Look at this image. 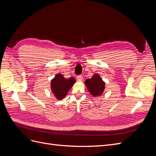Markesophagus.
Here are the masks:
<instances>
[{"mask_svg":"<svg viewBox=\"0 0 156 156\" xmlns=\"http://www.w3.org/2000/svg\"><path fill=\"white\" fill-rule=\"evenodd\" d=\"M77 79L79 81H82L83 80V76H81V75H79V76L77 77Z\"/></svg>","mask_w":156,"mask_h":156,"instance_id":"34e87169","label":"esophagus"}]
</instances>
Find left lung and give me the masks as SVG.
<instances>
[{
	"instance_id": "obj_1",
	"label": "left lung",
	"mask_w": 156,
	"mask_h": 156,
	"mask_svg": "<svg viewBox=\"0 0 156 156\" xmlns=\"http://www.w3.org/2000/svg\"><path fill=\"white\" fill-rule=\"evenodd\" d=\"M84 84L90 94L94 97L100 96L105 88V83L97 73L94 74L90 79H86Z\"/></svg>"
}]
</instances>
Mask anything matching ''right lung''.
<instances>
[{
    "label": "right lung",
    "mask_w": 156,
    "mask_h": 156,
    "mask_svg": "<svg viewBox=\"0 0 156 156\" xmlns=\"http://www.w3.org/2000/svg\"><path fill=\"white\" fill-rule=\"evenodd\" d=\"M76 82L74 77L66 79L60 73L55 75L51 81V90L58 100H62L67 95L71 88Z\"/></svg>",
    "instance_id": "add662e5"
}]
</instances>
